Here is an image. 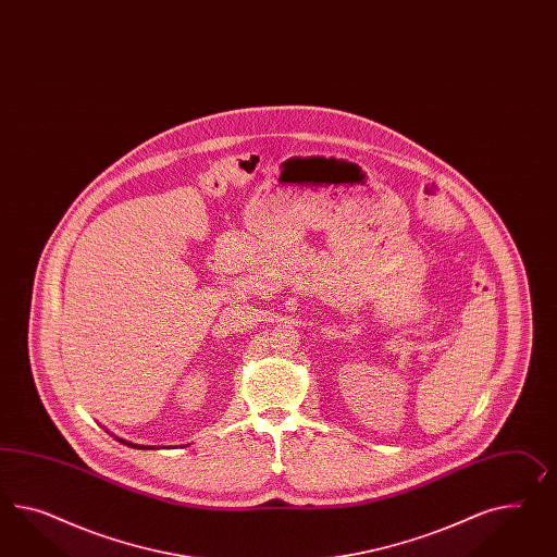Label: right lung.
<instances>
[{
	"label": "right lung",
	"mask_w": 557,
	"mask_h": 557,
	"mask_svg": "<svg viewBox=\"0 0 557 557\" xmlns=\"http://www.w3.org/2000/svg\"><path fill=\"white\" fill-rule=\"evenodd\" d=\"M117 442L121 444H125V446H132V448H137V450H150L151 446H141V444H132V442H127V440H121V437H115Z\"/></svg>",
	"instance_id": "right-lung-1"
}]
</instances>
